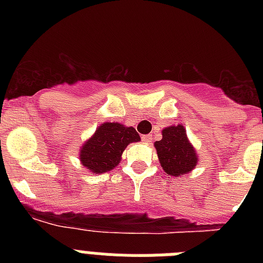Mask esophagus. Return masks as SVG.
Here are the masks:
<instances>
[{
    "label": "esophagus",
    "mask_w": 263,
    "mask_h": 263,
    "mask_svg": "<svg viewBox=\"0 0 263 263\" xmlns=\"http://www.w3.org/2000/svg\"><path fill=\"white\" fill-rule=\"evenodd\" d=\"M142 141L145 143H150L152 142V136H142Z\"/></svg>",
    "instance_id": "34e87169"
}]
</instances>
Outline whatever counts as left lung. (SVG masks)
I'll use <instances>...</instances> for the list:
<instances>
[{"instance_id":"left-lung-1","label":"left lung","mask_w":263,"mask_h":263,"mask_svg":"<svg viewBox=\"0 0 263 263\" xmlns=\"http://www.w3.org/2000/svg\"><path fill=\"white\" fill-rule=\"evenodd\" d=\"M162 139L154 143L160 166L168 175L182 176L197 164L195 148L188 142L182 125L168 126L162 132Z\"/></svg>"}]
</instances>
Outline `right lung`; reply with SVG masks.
<instances>
[{"mask_svg": "<svg viewBox=\"0 0 263 263\" xmlns=\"http://www.w3.org/2000/svg\"><path fill=\"white\" fill-rule=\"evenodd\" d=\"M139 139L134 127H126L117 122H105L81 147V163L90 173L110 171L120 163L125 147L132 142H138Z\"/></svg>", "mask_w": 263, "mask_h": 263, "instance_id": "obj_1", "label": "right lung"}]
</instances>
